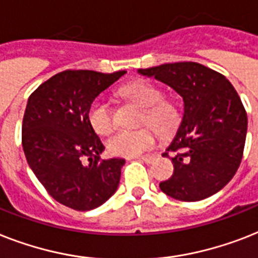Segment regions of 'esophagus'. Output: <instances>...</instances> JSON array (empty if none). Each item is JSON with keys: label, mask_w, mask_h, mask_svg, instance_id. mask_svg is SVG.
<instances>
[{"label": "esophagus", "mask_w": 258, "mask_h": 258, "mask_svg": "<svg viewBox=\"0 0 258 258\" xmlns=\"http://www.w3.org/2000/svg\"><path fill=\"white\" fill-rule=\"evenodd\" d=\"M138 159L142 160V162L150 164V163H152V160H154V155H144V156H139Z\"/></svg>", "instance_id": "34e87169"}]
</instances>
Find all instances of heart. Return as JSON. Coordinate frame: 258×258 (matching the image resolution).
Here are the masks:
<instances>
[{
	"label": "heart",
	"instance_id": "obj_1",
	"mask_svg": "<svg viewBox=\"0 0 258 258\" xmlns=\"http://www.w3.org/2000/svg\"><path fill=\"white\" fill-rule=\"evenodd\" d=\"M119 93L143 108L142 124H148L160 134H169L179 124L180 114L176 104L163 98V91L148 81L138 79L125 83ZM89 122L96 134L107 135L114 128L112 111L106 100L95 99L90 104ZM156 136L151 128L119 131L107 140V150L115 156H138L152 148Z\"/></svg>",
	"mask_w": 258,
	"mask_h": 258
}]
</instances>
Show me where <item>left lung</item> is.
<instances>
[{"label":"left lung","mask_w":258,"mask_h":258,"mask_svg":"<svg viewBox=\"0 0 258 258\" xmlns=\"http://www.w3.org/2000/svg\"><path fill=\"white\" fill-rule=\"evenodd\" d=\"M138 73L172 87L184 102L183 119L167 148L173 173L159 184L160 189L181 202H199L223 189L240 167L248 128L246 111L231 82L196 62Z\"/></svg>","instance_id":"8db88e82"}]
</instances>
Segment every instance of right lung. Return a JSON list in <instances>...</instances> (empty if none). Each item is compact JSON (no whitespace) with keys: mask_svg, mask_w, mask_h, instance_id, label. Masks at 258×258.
Wrapping results in <instances>:
<instances>
[{"mask_svg":"<svg viewBox=\"0 0 258 258\" xmlns=\"http://www.w3.org/2000/svg\"><path fill=\"white\" fill-rule=\"evenodd\" d=\"M124 74L66 70L29 96L22 122L25 156L50 196L69 208H98L118 189L124 159H100L104 146L90 124L89 108Z\"/></svg>","mask_w":258,"mask_h":258,"instance_id":"add662e5","label":"right lung"}]
</instances>
